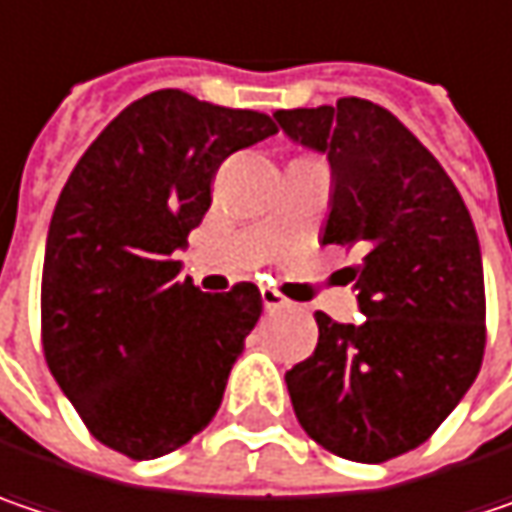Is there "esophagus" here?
<instances>
[{
    "instance_id": "obj_1",
    "label": "esophagus",
    "mask_w": 512,
    "mask_h": 512,
    "mask_svg": "<svg viewBox=\"0 0 512 512\" xmlns=\"http://www.w3.org/2000/svg\"><path fill=\"white\" fill-rule=\"evenodd\" d=\"M259 297H262L265 309H288L291 306V300L285 294H279L276 288H259Z\"/></svg>"
}]
</instances>
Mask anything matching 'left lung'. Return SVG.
<instances>
[{"label": "left lung", "mask_w": 512, "mask_h": 512, "mask_svg": "<svg viewBox=\"0 0 512 512\" xmlns=\"http://www.w3.org/2000/svg\"><path fill=\"white\" fill-rule=\"evenodd\" d=\"M323 151L335 192L323 244L361 247V323L314 311L317 347L285 373L300 425L326 452L384 463L422 446L475 382L487 344L481 244L452 177L367 98L276 110Z\"/></svg>", "instance_id": "obj_1"}]
</instances>
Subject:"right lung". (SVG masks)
I'll use <instances>...</instances> for the list:
<instances>
[{
  "label": "right lung",
  "instance_id": "right-lung-1",
  "mask_svg": "<svg viewBox=\"0 0 512 512\" xmlns=\"http://www.w3.org/2000/svg\"><path fill=\"white\" fill-rule=\"evenodd\" d=\"M274 133L268 113L157 90L72 168L46 238L43 355L113 452L163 457L215 417L262 297L253 282L203 294L174 250L203 221L218 165Z\"/></svg>",
  "mask_w": 512,
  "mask_h": 512
}]
</instances>
